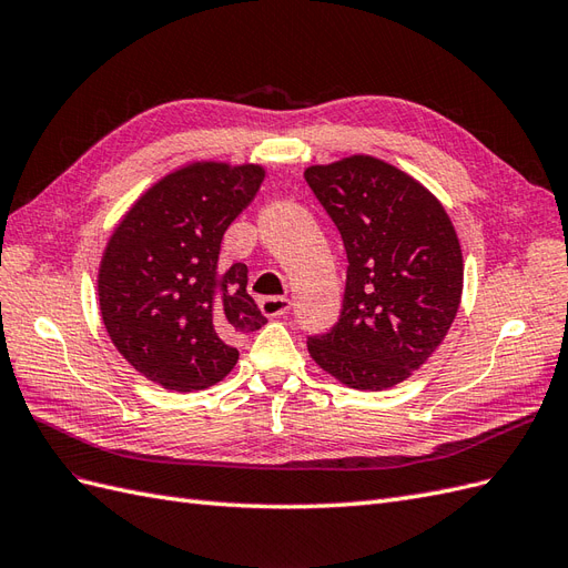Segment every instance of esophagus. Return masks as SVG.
<instances>
[{
    "label": "esophagus",
    "instance_id": "34e87169",
    "mask_svg": "<svg viewBox=\"0 0 568 568\" xmlns=\"http://www.w3.org/2000/svg\"><path fill=\"white\" fill-rule=\"evenodd\" d=\"M258 310L266 318H281L290 312V300L287 297H264L258 302Z\"/></svg>",
    "mask_w": 568,
    "mask_h": 568
}]
</instances>
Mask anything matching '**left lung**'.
<instances>
[{"label": "left lung", "instance_id": "8db88e82", "mask_svg": "<svg viewBox=\"0 0 568 568\" xmlns=\"http://www.w3.org/2000/svg\"><path fill=\"white\" fill-rule=\"evenodd\" d=\"M343 235L347 285L337 326L312 337V359L354 390H385L424 366L459 312L462 245L443 202L371 154L304 171Z\"/></svg>", "mask_w": 568, "mask_h": 568}]
</instances>
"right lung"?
Listing matches in <instances>:
<instances>
[{"label":"right lung","instance_id":"obj_1","mask_svg":"<svg viewBox=\"0 0 568 568\" xmlns=\"http://www.w3.org/2000/svg\"><path fill=\"white\" fill-rule=\"evenodd\" d=\"M262 164L190 161L144 190L113 229L97 295L113 347L173 393L206 390L237 364L235 339L266 316L247 266H223L221 240L262 185Z\"/></svg>","mask_w":568,"mask_h":568}]
</instances>
